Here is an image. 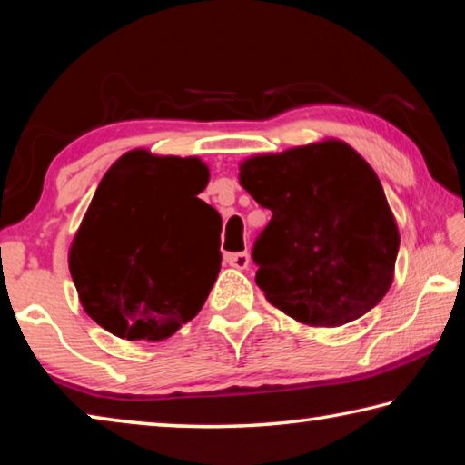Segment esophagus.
Listing matches in <instances>:
<instances>
[{
	"mask_svg": "<svg viewBox=\"0 0 465 465\" xmlns=\"http://www.w3.org/2000/svg\"><path fill=\"white\" fill-rule=\"evenodd\" d=\"M225 262L230 264V266H233V269L243 271V269H248V264H250V254H248V252H238V254H227L225 256Z\"/></svg>",
	"mask_w": 465,
	"mask_h": 465,
	"instance_id": "esophagus-1",
	"label": "esophagus"
}]
</instances>
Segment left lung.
Instances as JSON below:
<instances>
[{
    "instance_id": "left-lung-1",
    "label": "left lung",
    "mask_w": 465,
    "mask_h": 465,
    "mask_svg": "<svg viewBox=\"0 0 465 465\" xmlns=\"http://www.w3.org/2000/svg\"><path fill=\"white\" fill-rule=\"evenodd\" d=\"M240 184L272 219L252 258L274 308L310 328L373 310L391 287L400 232L375 170L341 139L250 155Z\"/></svg>"
}]
</instances>
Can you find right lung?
I'll return each instance as SVG.
<instances>
[{
    "mask_svg": "<svg viewBox=\"0 0 465 465\" xmlns=\"http://www.w3.org/2000/svg\"><path fill=\"white\" fill-rule=\"evenodd\" d=\"M199 157L131 149L102 176L69 246L82 308L124 341H166L201 312L222 269V217L199 196Z\"/></svg>",
    "mask_w": 465,
    "mask_h": 465,
    "instance_id": "obj_1",
    "label": "right lung"
}]
</instances>
